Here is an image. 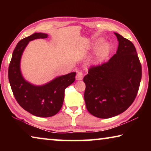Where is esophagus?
Masks as SVG:
<instances>
[{
  "label": "esophagus",
  "mask_w": 151,
  "mask_h": 151,
  "mask_svg": "<svg viewBox=\"0 0 151 151\" xmlns=\"http://www.w3.org/2000/svg\"><path fill=\"white\" fill-rule=\"evenodd\" d=\"M83 79V74L82 72H78L76 76V81H81Z\"/></svg>",
  "instance_id": "obj_1"
}]
</instances>
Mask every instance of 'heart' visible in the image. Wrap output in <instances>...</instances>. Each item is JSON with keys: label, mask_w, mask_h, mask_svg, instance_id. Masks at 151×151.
Masks as SVG:
<instances>
[{"label": "heart", "mask_w": 151, "mask_h": 151, "mask_svg": "<svg viewBox=\"0 0 151 151\" xmlns=\"http://www.w3.org/2000/svg\"><path fill=\"white\" fill-rule=\"evenodd\" d=\"M101 41V40H97L94 42L93 45L97 44ZM111 43L106 40H103L96 46L94 50L93 56L91 60L92 65H97L101 63L111 52Z\"/></svg>", "instance_id": "1"}]
</instances>
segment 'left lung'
<instances>
[{"label": "left lung", "mask_w": 151, "mask_h": 151, "mask_svg": "<svg viewBox=\"0 0 151 151\" xmlns=\"http://www.w3.org/2000/svg\"><path fill=\"white\" fill-rule=\"evenodd\" d=\"M116 54L101 66L92 67L83 78L88 111L109 119L126 111L136 97L142 76L141 65L134 45L119 33Z\"/></svg>", "instance_id": "obj_1"}]
</instances>
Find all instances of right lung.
Wrapping results in <instances>:
<instances>
[{
  "mask_svg": "<svg viewBox=\"0 0 151 151\" xmlns=\"http://www.w3.org/2000/svg\"><path fill=\"white\" fill-rule=\"evenodd\" d=\"M48 35L35 32L18 42L12 52L9 67V80L14 96L25 111L39 117H50L58 113L63 106L65 90L75 81L76 73L58 76L42 85L27 81L22 75L20 61L30 41L46 39Z\"/></svg>",
  "mask_w": 151,
  "mask_h": 151,
  "instance_id": "obj_1",
  "label": "right lung"
}]
</instances>
